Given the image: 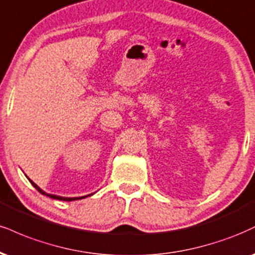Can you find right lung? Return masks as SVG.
Returning a JSON list of instances; mask_svg holds the SVG:
<instances>
[{"label":"right lung","instance_id":"right-lung-1","mask_svg":"<svg viewBox=\"0 0 255 255\" xmlns=\"http://www.w3.org/2000/svg\"><path fill=\"white\" fill-rule=\"evenodd\" d=\"M27 177V176H26ZM28 178V177H27ZM28 180L30 182V184H32L33 186H34V188L38 190V191L40 192V194L41 195H45V196H47V197H50V198H53V199H59V201H66V202H71V201H77V199H83V198H85V197H88V196H91V195H94V194H90V195H88V196H82V197H63V196H57V195H52V194H47V192H45L44 190L42 189H40L38 185H36V184L33 182V180H30L29 178H28Z\"/></svg>","mask_w":255,"mask_h":255}]
</instances>
